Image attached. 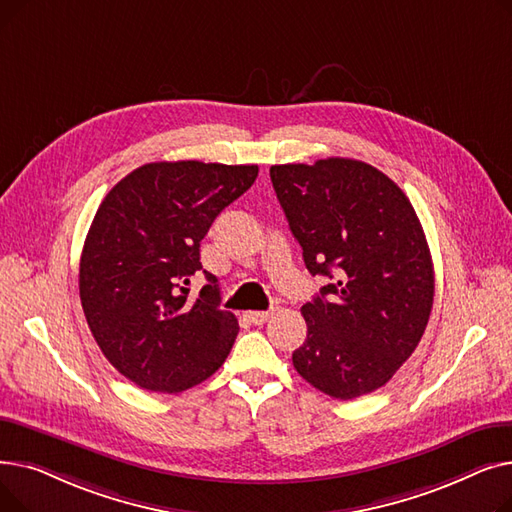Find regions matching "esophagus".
I'll list each match as a JSON object with an SVG mask.
<instances>
[{
    "mask_svg": "<svg viewBox=\"0 0 512 512\" xmlns=\"http://www.w3.org/2000/svg\"><path fill=\"white\" fill-rule=\"evenodd\" d=\"M270 317H272L270 311H249L247 313V319L251 321V324H255V326H263Z\"/></svg>",
    "mask_w": 512,
    "mask_h": 512,
    "instance_id": "obj_1",
    "label": "esophagus"
}]
</instances>
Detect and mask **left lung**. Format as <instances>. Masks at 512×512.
<instances>
[{"label": "left lung", "mask_w": 512, "mask_h": 512, "mask_svg": "<svg viewBox=\"0 0 512 512\" xmlns=\"http://www.w3.org/2000/svg\"><path fill=\"white\" fill-rule=\"evenodd\" d=\"M311 276L307 340L294 369L313 388L351 400L390 382L417 348L434 305V263L417 213L384 172L348 157L270 168Z\"/></svg>", "instance_id": "obj_1"}]
</instances>
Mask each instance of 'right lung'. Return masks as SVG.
<instances>
[{
	"label": "right lung",
	"mask_w": 512,
	"mask_h": 512,
	"mask_svg": "<svg viewBox=\"0 0 512 512\" xmlns=\"http://www.w3.org/2000/svg\"><path fill=\"white\" fill-rule=\"evenodd\" d=\"M257 166L155 161L101 201L80 255L78 290L101 353L124 378L178 394L222 367L238 334L218 278L193 300L199 247L220 211L249 191Z\"/></svg>",
	"instance_id": "1"
}]
</instances>
